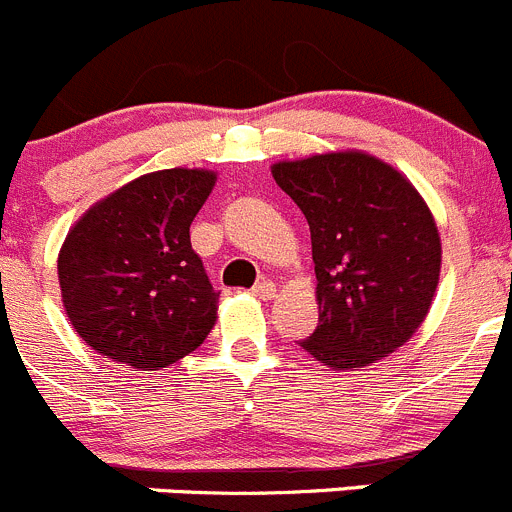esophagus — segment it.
I'll use <instances>...</instances> for the list:
<instances>
[{"label":"esophagus","mask_w":512,"mask_h":512,"mask_svg":"<svg viewBox=\"0 0 512 512\" xmlns=\"http://www.w3.org/2000/svg\"><path fill=\"white\" fill-rule=\"evenodd\" d=\"M252 293H255L260 300L275 298V283H272V280H260V283L252 288Z\"/></svg>","instance_id":"esophagus-1"}]
</instances>
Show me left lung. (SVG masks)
<instances>
[{
    "label": "left lung",
    "mask_w": 512,
    "mask_h": 512,
    "mask_svg": "<svg viewBox=\"0 0 512 512\" xmlns=\"http://www.w3.org/2000/svg\"><path fill=\"white\" fill-rule=\"evenodd\" d=\"M305 214L318 280V328L300 346L323 366H369L414 336L439 283L432 212L396 169L361 151L272 166Z\"/></svg>",
    "instance_id": "1"
}]
</instances>
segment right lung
<instances>
[{"instance_id": "add662e5", "label": "right lung", "mask_w": 512, "mask_h": 512, "mask_svg": "<svg viewBox=\"0 0 512 512\" xmlns=\"http://www.w3.org/2000/svg\"><path fill=\"white\" fill-rule=\"evenodd\" d=\"M217 176L204 169L146 174L95 204L57 257L62 305L90 348L156 371L204 343L219 293L189 227Z\"/></svg>"}]
</instances>
